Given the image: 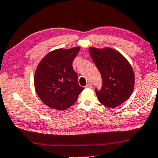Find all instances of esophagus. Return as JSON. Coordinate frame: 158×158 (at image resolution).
I'll return each mask as SVG.
<instances>
[{"label":"esophagus","instance_id":"esophagus-1","mask_svg":"<svg viewBox=\"0 0 158 158\" xmlns=\"http://www.w3.org/2000/svg\"><path fill=\"white\" fill-rule=\"evenodd\" d=\"M86 87L92 88V83H87V85H86Z\"/></svg>","mask_w":158,"mask_h":158}]
</instances>
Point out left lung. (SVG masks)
<instances>
[{
    "mask_svg": "<svg viewBox=\"0 0 158 158\" xmlns=\"http://www.w3.org/2000/svg\"><path fill=\"white\" fill-rule=\"evenodd\" d=\"M90 56L100 71L102 87L95 89L99 101L108 108H115L131 95L134 74L131 65L118 52L106 48H90Z\"/></svg>",
    "mask_w": 158,
    "mask_h": 158,
    "instance_id": "8db88e82",
    "label": "left lung"
}]
</instances>
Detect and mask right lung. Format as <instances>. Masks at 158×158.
Segmentation results:
<instances>
[{
  "instance_id": "1",
  "label": "right lung",
  "mask_w": 158,
  "mask_h": 158,
  "mask_svg": "<svg viewBox=\"0 0 158 158\" xmlns=\"http://www.w3.org/2000/svg\"><path fill=\"white\" fill-rule=\"evenodd\" d=\"M80 48L58 49L50 52L40 63L35 71V87L37 95L46 106L66 110L77 101L85 89L78 82L72 66Z\"/></svg>"
}]
</instances>
